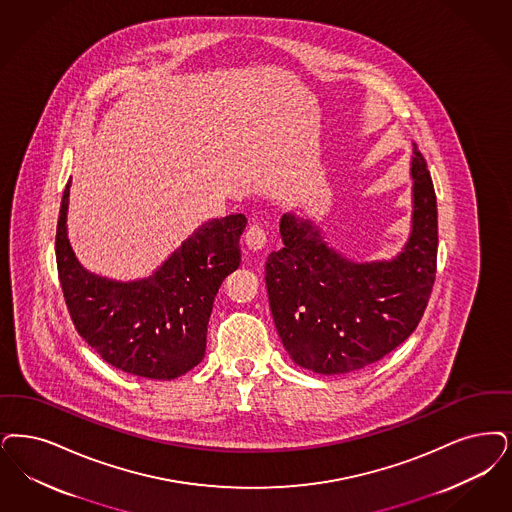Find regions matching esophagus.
I'll return each instance as SVG.
<instances>
[{"instance_id": "1", "label": "esophagus", "mask_w": 512, "mask_h": 512, "mask_svg": "<svg viewBox=\"0 0 512 512\" xmlns=\"http://www.w3.org/2000/svg\"><path fill=\"white\" fill-rule=\"evenodd\" d=\"M266 244V232L263 226L251 225L246 232V246L251 251H261Z\"/></svg>"}]
</instances>
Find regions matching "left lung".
Masks as SVG:
<instances>
[{
	"instance_id": "1",
	"label": "left lung",
	"mask_w": 512,
	"mask_h": 512,
	"mask_svg": "<svg viewBox=\"0 0 512 512\" xmlns=\"http://www.w3.org/2000/svg\"><path fill=\"white\" fill-rule=\"evenodd\" d=\"M411 152V228L389 259L358 261L331 246L310 217L282 215L284 247L266 259V291L299 368L320 375L366 368L417 328L436 276L438 213L427 162L415 144Z\"/></svg>"
}]
</instances>
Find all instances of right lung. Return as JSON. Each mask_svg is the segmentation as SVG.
Returning a JSON list of instances; mask_svg holds the SVG:
<instances>
[{
	"label": "right lung",
	"instance_id": "1",
	"mask_svg": "<svg viewBox=\"0 0 512 512\" xmlns=\"http://www.w3.org/2000/svg\"><path fill=\"white\" fill-rule=\"evenodd\" d=\"M70 186L57 225V268L72 322L87 345L125 373L171 381L205 356L219 287L240 261L242 213L198 226L150 276L114 280L89 272L68 240Z\"/></svg>",
	"mask_w": 512,
	"mask_h": 512
}]
</instances>
